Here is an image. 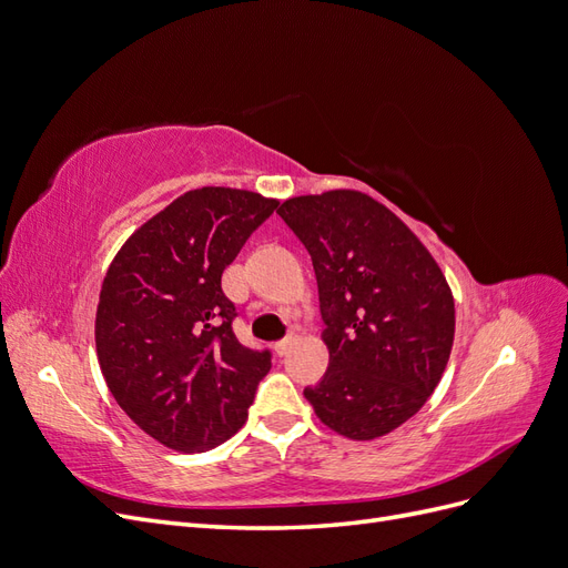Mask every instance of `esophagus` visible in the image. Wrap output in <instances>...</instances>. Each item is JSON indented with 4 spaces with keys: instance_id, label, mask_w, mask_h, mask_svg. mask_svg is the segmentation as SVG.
Segmentation results:
<instances>
[{
    "instance_id": "esophagus-1",
    "label": "esophagus",
    "mask_w": 568,
    "mask_h": 568,
    "mask_svg": "<svg viewBox=\"0 0 568 568\" xmlns=\"http://www.w3.org/2000/svg\"><path fill=\"white\" fill-rule=\"evenodd\" d=\"M294 343H296V334H288L282 341L274 343V351H277V355H286L291 348H294Z\"/></svg>"
}]
</instances>
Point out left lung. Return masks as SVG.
Returning <instances> with one entry per match:
<instances>
[{
	"mask_svg": "<svg viewBox=\"0 0 568 568\" xmlns=\"http://www.w3.org/2000/svg\"><path fill=\"white\" fill-rule=\"evenodd\" d=\"M282 220L313 257L329 348L303 395L332 432L374 440L417 415L455 338V301L434 255L384 203L353 189L288 199Z\"/></svg>",
	"mask_w": 568,
	"mask_h": 568,
	"instance_id": "obj_1",
	"label": "left lung"
}]
</instances>
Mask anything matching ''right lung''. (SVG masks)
I'll list each match as a JSON object with an SVG mask.
<instances>
[{
    "instance_id": "1",
    "label": "right lung",
    "mask_w": 568,
    "mask_h": 568,
    "mask_svg": "<svg viewBox=\"0 0 568 568\" xmlns=\"http://www.w3.org/2000/svg\"><path fill=\"white\" fill-rule=\"evenodd\" d=\"M277 205L246 189H192L128 239L101 284V374L125 415L178 453L232 438L272 367L270 351L236 341L222 272Z\"/></svg>"
}]
</instances>
